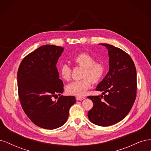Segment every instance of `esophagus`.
I'll use <instances>...</instances> for the list:
<instances>
[{"instance_id": "obj_1", "label": "esophagus", "mask_w": 151, "mask_h": 151, "mask_svg": "<svg viewBox=\"0 0 151 151\" xmlns=\"http://www.w3.org/2000/svg\"><path fill=\"white\" fill-rule=\"evenodd\" d=\"M86 98L84 96H77L76 97V99L77 101H81V100L84 99Z\"/></svg>"}]
</instances>
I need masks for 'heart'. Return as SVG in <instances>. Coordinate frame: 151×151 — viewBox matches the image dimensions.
I'll use <instances>...</instances> for the list:
<instances>
[{
  "mask_svg": "<svg viewBox=\"0 0 151 151\" xmlns=\"http://www.w3.org/2000/svg\"><path fill=\"white\" fill-rule=\"evenodd\" d=\"M94 58L89 53L82 52L72 58V61L77 65L84 67L82 77L83 79L72 82L67 86L68 94L76 96L84 95L91 88L93 83L101 80L104 72V65L101 62L94 61ZM72 69L67 63H63L59 68V72L63 79L68 81L70 79Z\"/></svg>",
  "mask_w": 151,
  "mask_h": 151,
  "instance_id": "heart-1",
  "label": "heart"
}]
</instances>
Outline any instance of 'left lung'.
I'll use <instances>...</instances> for the list:
<instances>
[{"label":"left lung","mask_w":151,"mask_h":151,"mask_svg":"<svg viewBox=\"0 0 151 151\" xmlns=\"http://www.w3.org/2000/svg\"><path fill=\"white\" fill-rule=\"evenodd\" d=\"M99 45L108 49L109 71L96 89L103 95L88 97L93 102L88 116L94 124L106 127L120 122L130 111L136 98L137 72L125 52L109 44Z\"/></svg>","instance_id":"left-lung-1"}]
</instances>
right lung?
<instances>
[{
	"label": "right lung",
	"instance_id": "right-lung-1",
	"mask_svg": "<svg viewBox=\"0 0 151 151\" xmlns=\"http://www.w3.org/2000/svg\"><path fill=\"white\" fill-rule=\"evenodd\" d=\"M64 48L43 45L26 56L17 71L18 94L26 115L36 125L53 130L67 122L74 96H60L63 84L56 67ZM60 95L57 102L52 101Z\"/></svg>",
	"mask_w": 151,
	"mask_h": 151
}]
</instances>
